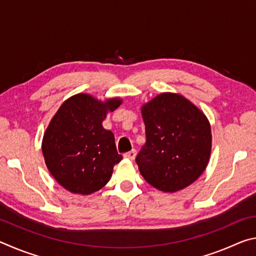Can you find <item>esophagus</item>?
<instances>
[{
  "mask_svg": "<svg viewBox=\"0 0 256 256\" xmlns=\"http://www.w3.org/2000/svg\"><path fill=\"white\" fill-rule=\"evenodd\" d=\"M136 151L133 149V150H131V151H128V152L124 154V158L130 159V160H133L134 158H136Z\"/></svg>",
  "mask_w": 256,
  "mask_h": 256,
  "instance_id": "1",
  "label": "esophagus"
}]
</instances>
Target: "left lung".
Wrapping results in <instances>:
<instances>
[{"label": "left lung", "mask_w": 256, "mask_h": 256, "mask_svg": "<svg viewBox=\"0 0 256 256\" xmlns=\"http://www.w3.org/2000/svg\"><path fill=\"white\" fill-rule=\"evenodd\" d=\"M146 142L136 157L141 175L174 193L194 183L209 164L212 134L200 108L180 94L162 92L141 107Z\"/></svg>", "instance_id": "obj_1"}]
</instances>
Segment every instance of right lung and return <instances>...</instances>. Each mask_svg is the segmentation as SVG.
<instances>
[{"mask_svg":"<svg viewBox=\"0 0 256 256\" xmlns=\"http://www.w3.org/2000/svg\"><path fill=\"white\" fill-rule=\"evenodd\" d=\"M122 99L98 100L88 94L68 98L47 126L42 150L47 170L58 183L72 193L89 196L110 180L118 154L112 131L102 120Z\"/></svg>","mask_w":256,"mask_h":256,"instance_id":"1","label":"right lung"}]
</instances>
